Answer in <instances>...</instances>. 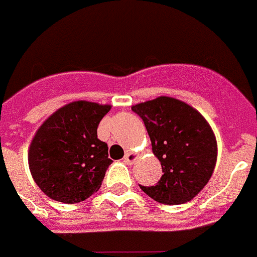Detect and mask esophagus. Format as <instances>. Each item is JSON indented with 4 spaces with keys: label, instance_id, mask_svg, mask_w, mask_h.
I'll return each instance as SVG.
<instances>
[{
    "label": "esophagus",
    "instance_id": "obj_1",
    "mask_svg": "<svg viewBox=\"0 0 257 257\" xmlns=\"http://www.w3.org/2000/svg\"><path fill=\"white\" fill-rule=\"evenodd\" d=\"M138 157L139 156L136 153H134V152H128V153H126V156H124L123 162L126 163V165H133V163L138 160Z\"/></svg>",
    "mask_w": 257,
    "mask_h": 257
}]
</instances>
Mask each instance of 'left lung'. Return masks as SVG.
Masks as SVG:
<instances>
[{
  "label": "left lung",
  "instance_id": "left-lung-1",
  "mask_svg": "<svg viewBox=\"0 0 257 257\" xmlns=\"http://www.w3.org/2000/svg\"><path fill=\"white\" fill-rule=\"evenodd\" d=\"M144 121L162 178L143 192L163 205L192 201L206 187L216 165L217 144L205 117L184 101L169 96L131 108Z\"/></svg>",
  "mask_w": 257,
  "mask_h": 257
}]
</instances>
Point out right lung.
<instances>
[{"label":"right lung","mask_w":257,"mask_h":257,"mask_svg":"<svg viewBox=\"0 0 257 257\" xmlns=\"http://www.w3.org/2000/svg\"><path fill=\"white\" fill-rule=\"evenodd\" d=\"M112 106L78 100L59 108L36 133L28 151L32 178L63 203H78L100 189L113 162L97 126Z\"/></svg>","instance_id":"obj_1"}]
</instances>
